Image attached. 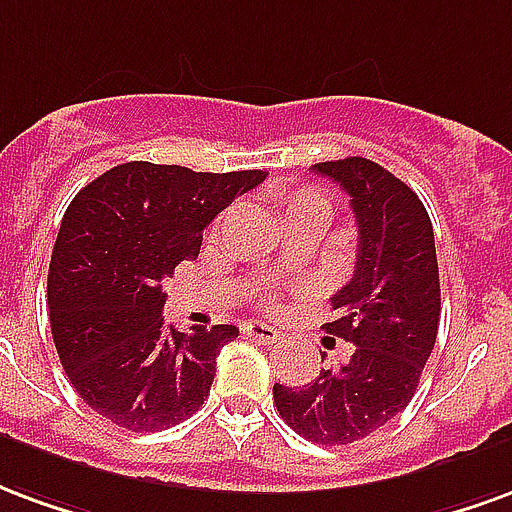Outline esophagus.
<instances>
[{
  "instance_id": "esophagus-1",
  "label": "esophagus",
  "mask_w": 512,
  "mask_h": 512,
  "mask_svg": "<svg viewBox=\"0 0 512 512\" xmlns=\"http://www.w3.org/2000/svg\"><path fill=\"white\" fill-rule=\"evenodd\" d=\"M242 330H245V335H248V338L264 343V346H270V343L281 341V333H278L275 327H270V324L248 322V324H245V327H242Z\"/></svg>"
}]
</instances>
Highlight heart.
Wrapping results in <instances>:
<instances>
[{"instance_id": "obj_1", "label": "heart", "mask_w": 512, "mask_h": 512, "mask_svg": "<svg viewBox=\"0 0 512 512\" xmlns=\"http://www.w3.org/2000/svg\"><path fill=\"white\" fill-rule=\"evenodd\" d=\"M275 201H278L283 223H294V220L311 218V215H319V218H324L327 223L333 218V204H330V199L313 188L281 190V193L275 196Z\"/></svg>"}]
</instances>
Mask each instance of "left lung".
I'll list each match as a JSON object with an SVG mask.
<instances>
[{"label": "left lung", "instance_id": "8db88e82", "mask_svg": "<svg viewBox=\"0 0 512 512\" xmlns=\"http://www.w3.org/2000/svg\"><path fill=\"white\" fill-rule=\"evenodd\" d=\"M313 171L349 193L357 218L354 275L333 294L335 319L324 324L354 349L311 384H275L272 398L302 439L352 445L412 401L434 349L442 311L434 226L417 193L374 160H327Z\"/></svg>", "mask_w": 512, "mask_h": 512}]
</instances>
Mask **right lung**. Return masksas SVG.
<instances>
[{
	"instance_id": "1",
	"label": "right lung",
	"mask_w": 512,
	"mask_h": 512,
	"mask_svg": "<svg viewBox=\"0 0 512 512\" xmlns=\"http://www.w3.org/2000/svg\"><path fill=\"white\" fill-rule=\"evenodd\" d=\"M267 171H190L130 160L70 201L48 267L51 335L84 404L136 434L188 420L210 395L231 324H163L179 261L196 259L210 220Z\"/></svg>"
}]
</instances>
